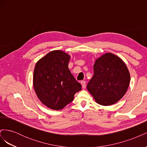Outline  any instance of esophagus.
<instances>
[{
    "label": "esophagus",
    "mask_w": 147,
    "mask_h": 147,
    "mask_svg": "<svg viewBox=\"0 0 147 147\" xmlns=\"http://www.w3.org/2000/svg\"><path fill=\"white\" fill-rule=\"evenodd\" d=\"M81 84H82V88H86V82L84 81H82L81 82Z\"/></svg>",
    "instance_id": "obj_1"
}]
</instances>
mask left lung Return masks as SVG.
Instances as JSON below:
<instances>
[{"label": "left lung", "mask_w": 147, "mask_h": 147, "mask_svg": "<svg viewBox=\"0 0 147 147\" xmlns=\"http://www.w3.org/2000/svg\"><path fill=\"white\" fill-rule=\"evenodd\" d=\"M130 80L123 61L112 53H106L96 60L94 75L87 84V90L97 104L110 105L126 94Z\"/></svg>", "instance_id": "left-lung-1"}]
</instances>
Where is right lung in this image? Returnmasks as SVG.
Segmentation results:
<instances>
[{"instance_id":"right-lung-1","label":"right lung","mask_w":147,"mask_h":147,"mask_svg":"<svg viewBox=\"0 0 147 147\" xmlns=\"http://www.w3.org/2000/svg\"><path fill=\"white\" fill-rule=\"evenodd\" d=\"M70 55L54 50L37 61L33 75V86L38 98L47 107L59 110L74 100L82 85L69 69Z\"/></svg>"}]
</instances>
